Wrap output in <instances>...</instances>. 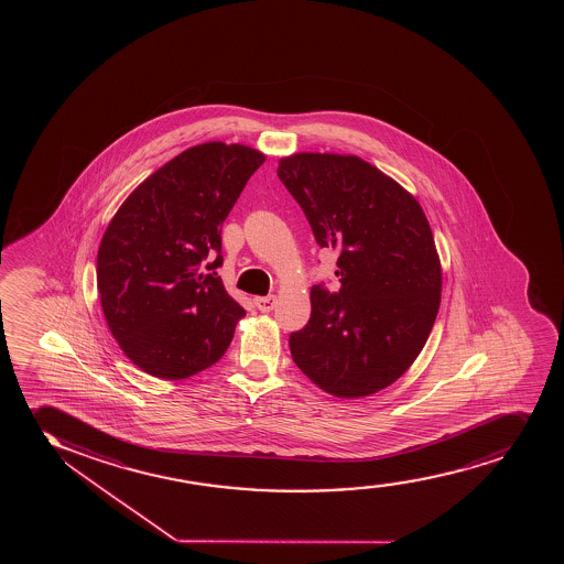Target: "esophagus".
Listing matches in <instances>:
<instances>
[{
	"label": "esophagus",
	"mask_w": 564,
	"mask_h": 564,
	"mask_svg": "<svg viewBox=\"0 0 564 564\" xmlns=\"http://www.w3.org/2000/svg\"><path fill=\"white\" fill-rule=\"evenodd\" d=\"M253 303L258 306V311L271 312L274 305H276V297H274V295H269V297H256L253 299Z\"/></svg>",
	"instance_id": "34e87169"
}]
</instances>
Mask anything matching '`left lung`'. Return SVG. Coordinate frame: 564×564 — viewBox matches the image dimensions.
<instances>
[{
  "label": "left lung",
  "mask_w": 564,
  "mask_h": 564,
  "mask_svg": "<svg viewBox=\"0 0 564 564\" xmlns=\"http://www.w3.org/2000/svg\"><path fill=\"white\" fill-rule=\"evenodd\" d=\"M322 248L338 252L337 293L312 285L311 319L290 335L293 361L340 399L401 378L441 308L442 267L427 216L399 182L350 154L299 152L279 162Z\"/></svg>",
  "instance_id": "left-lung-1"
}]
</instances>
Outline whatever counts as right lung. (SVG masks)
<instances>
[{"mask_svg": "<svg viewBox=\"0 0 564 564\" xmlns=\"http://www.w3.org/2000/svg\"><path fill=\"white\" fill-rule=\"evenodd\" d=\"M265 154L220 141L184 150L141 182L105 229L98 292L123 354L182 380L226 354L247 312L224 288L221 224Z\"/></svg>", "mask_w": 564, "mask_h": 564, "instance_id": "add662e5", "label": "right lung"}]
</instances>
